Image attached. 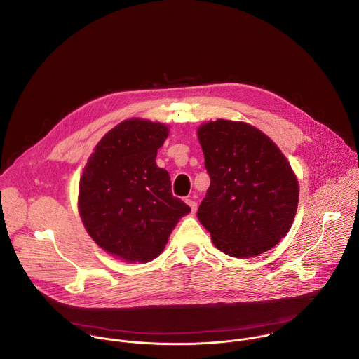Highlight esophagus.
<instances>
[{"instance_id": "obj_1", "label": "esophagus", "mask_w": 359, "mask_h": 359, "mask_svg": "<svg viewBox=\"0 0 359 359\" xmlns=\"http://www.w3.org/2000/svg\"><path fill=\"white\" fill-rule=\"evenodd\" d=\"M185 202L189 205V208L192 209V212H195V210L198 209V203H196V202H195V199H192L191 196H189L188 199H185Z\"/></svg>"}]
</instances>
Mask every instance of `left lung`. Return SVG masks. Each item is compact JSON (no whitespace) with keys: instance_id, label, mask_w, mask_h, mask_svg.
I'll use <instances>...</instances> for the list:
<instances>
[{"instance_id":"1","label":"left lung","mask_w":359,"mask_h":359,"mask_svg":"<svg viewBox=\"0 0 359 359\" xmlns=\"http://www.w3.org/2000/svg\"><path fill=\"white\" fill-rule=\"evenodd\" d=\"M198 137L210 177L199 222L230 256L271 249L297 213L299 189L290 163L270 137L243 122H208Z\"/></svg>"}]
</instances>
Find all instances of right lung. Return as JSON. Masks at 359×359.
<instances>
[{"mask_svg": "<svg viewBox=\"0 0 359 359\" xmlns=\"http://www.w3.org/2000/svg\"><path fill=\"white\" fill-rule=\"evenodd\" d=\"M167 126L129 120L96 146L79 182V213L89 236L111 255L146 263L157 257L191 208L171 192L170 174L157 167Z\"/></svg>", "mask_w": 359, "mask_h": 359, "instance_id": "1", "label": "right lung"}]
</instances>
